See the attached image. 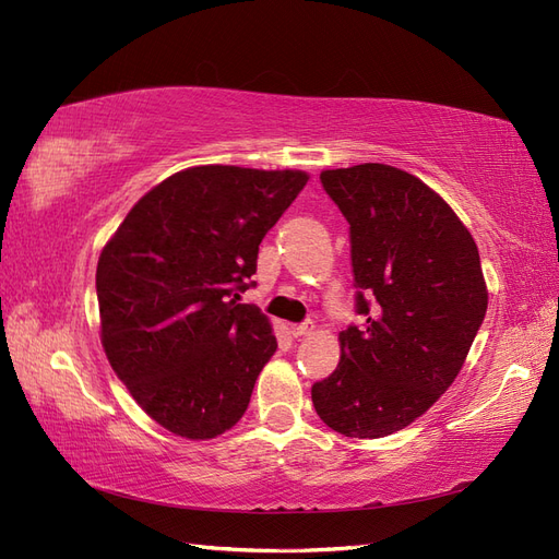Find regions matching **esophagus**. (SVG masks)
Returning a JSON list of instances; mask_svg holds the SVG:
<instances>
[{
    "label": "esophagus",
    "mask_w": 559,
    "mask_h": 559,
    "mask_svg": "<svg viewBox=\"0 0 559 559\" xmlns=\"http://www.w3.org/2000/svg\"><path fill=\"white\" fill-rule=\"evenodd\" d=\"M312 331H314V324H312V321H306V324H292V326H289V333H292L294 337L308 335V333H312Z\"/></svg>",
    "instance_id": "34e87169"
}]
</instances>
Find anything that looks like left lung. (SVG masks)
<instances>
[{
  "label": "left lung",
  "mask_w": 559,
  "mask_h": 559,
  "mask_svg": "<svg viewBox=\"0 0 559 559\" xmlns=\"http://www.w3.org/2000/svg\"><path fill=\"white\" fill-rule=\"evenodd\" d=\"M349 224L361 326L341 331V364L312 384L324 425L349 438L408 427L448 392L485 312L468 228L425 181L382 163L324 170Z\"/></svg>",
  "instance_id": "obj_1"
}]
</instances>
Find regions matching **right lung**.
Segmentation results:
<instances>
[{
  "label": "right lung",
  "instance_id": "obj_1",
  "mask_svg": "<svg viewBox=\"0 0 559 559\" xmlns=\"http://www.w3.org/2000/svg\"><path fill=\"white\" fill-rule=\"evenodd\" d=\"M300 170L200 165L138 200L97 261L99 337L140 408L191 441L228 431L277 349L240 294L259 245L308 183Z\"/></svg>",
  "mask_w": 559,
  "mask_h": 559
}]
</instances>
